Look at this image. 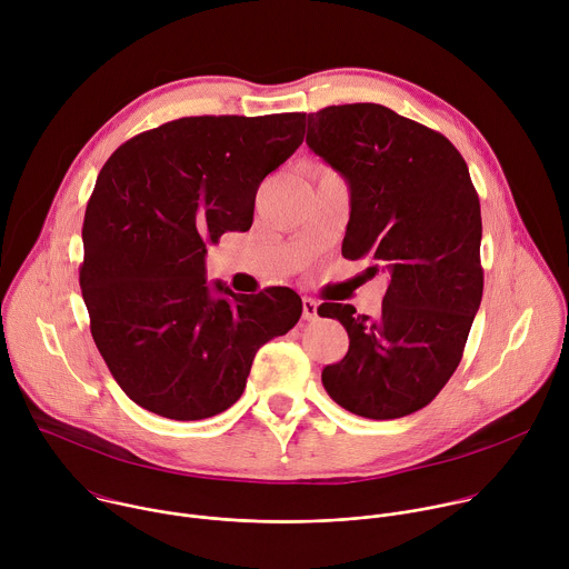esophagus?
<instances>
[{"label":"esophagus","mask_w":569,"mask_h":569,"mask_svg":"<svg viewBox=\"0 0 569 569\" xmlns=\"http://www.w3.org/2000/svg\"><path fill=\"white\" fill-rule=\"evenodd\" d=\"M301 317H303L306 321H310V319L317 317V301H315V299H310V297H303V299H301Z\"/></svg>","instance_id":"esophagus-1"}]
</instances>
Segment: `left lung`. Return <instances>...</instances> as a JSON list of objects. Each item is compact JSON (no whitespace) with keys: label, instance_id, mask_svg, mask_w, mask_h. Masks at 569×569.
Masks as SVG:
<instances>
[{"label":"left lung","instance_id":"obj_1","mask_svg":"<svg viewBox=\"0 0 569 569\" xmlns=\"http://www.w3.org/2000/svg\"><path fill=\"white\" fill-rule=\"evenodd\" d=\"M306 143L351 187L342 257L389 272L378 317L317 308L349 333L323 389L365 419L415 415L459 367L481 301V211L466 161L441 132L378 103L310 112Z\"/></svg>","mask_w":569,"mask_h":569}]
</instances>
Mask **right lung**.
I'll list each match as a JSON object with an SVG mask.
<instances>
[{
	"instance_id": "1",
	"label": "right lung",
	"mask_w": 569,
	"mask_h": 569,
	"mask_svg": "<svg viewBox=\"0 0 569 569\" xmlns=\"http://www.w3.org/2000/svg\"><path fill=\"white\" fill-rule=\"evenodd\" d=\"M303 112L184 117L121 143L83 220L80 290L110 373L139 408L173 421L224 412L257 351L301 317L290 288L213 297L204 254L252 227L266 176L301 146Z\"/></svg>"
}]
</instances>
